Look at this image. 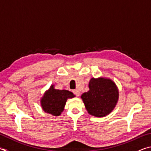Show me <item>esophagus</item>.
<instances>
[{"label":"esophagus","mask_w":151,"mask_h":151,"mask_svg":"<svg viewBox=\"0 0 151 151\" xmlns=\"http://www.w3.org/2000/svg\"><path fill=\"white\" fill-rule=\"evenodd\" d=\"M73 94H75V95H76V96H78L81 94V93H80V92H79L78 90H74V91H73Z\"/></svg>","instance_id":"1"}]
</instances>
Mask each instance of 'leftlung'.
Listing matches in <instances>:
<instances>
[{
    "label": "left lung",
    "instance_id": "left-lung-1",
    "mask_svg": "<svg viewBox=\"0 0 151 151\" xmlns=\"http://www.w3.org/2000/svg\"><path fill=\"white\" fill-rule=\"evenodd\" d=\"M88 86L90 90L81 96L88 113L98 117L109 114L119 99V91L115 84L110 79L93 78Z\"/></svg>",
    "mask_w": 151,
    "mask_h": 151
}]
</instances>
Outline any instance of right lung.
<instances>
[{"label": "right lung", "mask_w": 151, "mask_h": 151, "mask_svg": "<svg viewBox=\"0 0 151 151\" xmlns=\"http://www.w3.org/2000/svg\"><path fill=\"white\" fill-rule=\"evenodd\" d=\"M75 96L73 93L66 90L55 89L53 85L45 93L41 100L44 111L54 116L60 115L64 110L66 100Z\"/></svg>", "instance_id": "obj_1"}]
</instances>
